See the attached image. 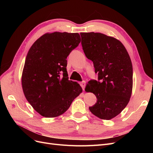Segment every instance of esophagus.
Wrapping results in <instances>:
<instances>
[{
  "mask_svg": "<svg viewBox=\"0 0 153 153\" xmlns=\"http://www.w3.org/2000/svg\"><path fill=\"white\" fill-rule=\"evenodd\" d=\"M80 85H81V87H82V88L83 91H84L85 87V81L82 82L80 83Z\"/></svg>",
  "mask_w": 153,
  "mask_h": 153,
  "instance_id": "obj_1",
  "label": "esophagus"
}]
</instances>
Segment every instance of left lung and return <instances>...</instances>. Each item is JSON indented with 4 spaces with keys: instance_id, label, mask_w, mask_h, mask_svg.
<instances>
[{
    "instance_id": "8db88e82",
    "label": "left lung",
    "mask_w": 153,
    "mask_h": 153,
    "mask_svg": "<svg viewBox=\"0 0 153 153\" xmlns=\"http://www.w3.org/2000/svg\"><path fill=\"white\" fill-rule=\"evenodd\" d=\"M82 46L87 59L93 62L98 81L90 80L87 92L96 96L90 106L92 114L110 120L121 113L131 98L133 67L131 59L121 41L99 32H81Z\"/></svg>"
}]
</instances>
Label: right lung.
<instances>
[{"label": "right lung", "instance_id": "obj_1", "mask_svg": "<svg viewBox=\"0 0 153 153\" xmlns=\"http://www.w3.org/2000/svg\"><path fill=\"white\" fill-rule=\"evenodd\" d=\"M80 41L78 33H46L29 50L22 89L27 100L43 117L62 115L82 92L79 84L68 80L66 70L67 57Z\"/></svg>", "mask_w": 153, "mask_h": 153}]
</instances>
